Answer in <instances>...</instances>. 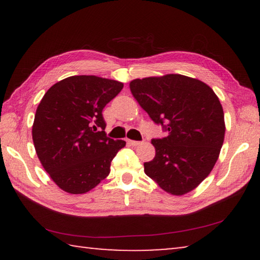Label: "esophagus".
Wrapping results in <instances>:
<instances>
[{
    "instance_id": "1",
    "label": "esophagus",
    "mask_w": 260,
    "mask_h": 260,
    "mask_svg": "<svg viewBox=\"0 0 260 260\" xmlns=\"http://www.w3.org/2000/svg\"><path fill=\"white\" fill-rule=\"evenodd\" d=\"M141 143H142L141 141H132V140L129 141V144L132 147H138V146H140Z\"/></svg>"
}]
</instances>
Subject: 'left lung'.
<instances>
[{
    "instance_id": "1",
    "label": "left lung",
    "mask_w": 260,
    "mask_h": 260,
    "mask_svg": "<svg viewBox=\"0 0 260 260\" xmlns=\"http://www.w3.org/2000/svg\"><path fill=\"white\" fill-rule=\"evenodd\" d=\"M134 99L169 135L153 139L155 158L144 173L162 190L181 196L211 173L225 139V118L212 88L182 74L135 79Z\"/></svg>"
}]
</instances>
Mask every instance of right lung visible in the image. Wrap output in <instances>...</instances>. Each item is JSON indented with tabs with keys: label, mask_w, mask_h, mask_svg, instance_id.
Here are the masks:
<instances>
[{
	"label": "right lung",
	"mask_w": 260,
	"mask_h": 260,
	"mask_svg": "<svg viewBox=\"0 0 260 260\" xmlns=\"http://www.w3.org/2000/svg\"><path fill=\"white\" fill-rule=\"evenodd\" d=\"M124 83L73 76L48 89L35 112L32 136L43 169L61 190L85 193L108 177L126 142L107 138L102 111Z\"/></svg>",
	"instance_id": "add662e5"
}]
</instances>
